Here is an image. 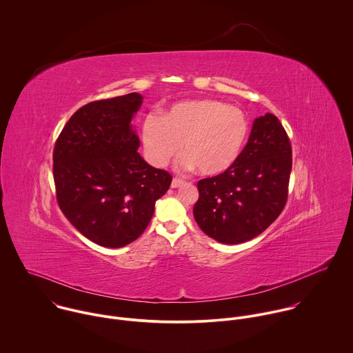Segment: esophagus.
<instances>
[{
  "label": "esophagus",
  "mask_w": 353,
  "mask_h": 353,
  "mask_svg": "<svg viewBox=\"0 0 353 353\" xmlns=\"http://www.w3.org/2000/svg\"><path fill=\"white\" fill-rule=\"evenodd\" d=\"M185 183V181H182V179H179V178H174L172 179V182H171V188H179V186H182Z\"/></svg>",
  "instance_id": "34e87169"
}]
</instances>
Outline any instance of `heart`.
<instances>
[{"mask_svg":"<svg viewBox=\"0 0 353 353\" xmlns=\"http://www.w3.org/2000/svg\"><path fill=\"white\" fill-rule=\"evenodd\" d=\"M248 134L249 121L241 110L210 99L176 103L161 119L149 115L142 124V141L153 164H167L182 143L183 167H197L208 176L234 164Z\"/></svg>","mask_w":353,"mask_h":353,"instance_id":"b5f03b06","label":"heart"}]
</instances>
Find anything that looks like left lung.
Returning <instances> with one entry per match:
<instances>
[{
  "label": "left lung",
  "mask_w": 353,
  "mask_h": 353,
  "mask_svg": "<svg viewBox=\"0 0 353 353\" xmlns=\"http://www.w3.org/2000/svg\"><path fill=\"white\" fill-rule=\"evenodd\" d=\"M290 171L292 145L283 125L272 114L256 119L234 164L197 182V225L222 243L261 234L286 205Z\"/></svg>",
  "instance_id": "obj_1"
}]
</instances>
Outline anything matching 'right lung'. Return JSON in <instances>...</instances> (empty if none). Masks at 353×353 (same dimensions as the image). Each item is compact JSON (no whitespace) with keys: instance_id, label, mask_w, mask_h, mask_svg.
<instances>
[{"instance_id":"obj_1","label":"right lung","mask_w":353,"mask_h":353,"mask_svg":"<svg viewBox=\"0 0 353 353\" xmlns=\"http://www.w3.org/2000/svg\"><path fill=\"white\" fill-rule=\"evenodd\" d=\"M142 96L130 93L79 108L53 149V178L60 210L81 233L105 248H121L148 228L156 200L172 176L137 152L131 128Z\"/></svg>"}]
</instances>
